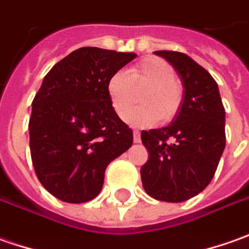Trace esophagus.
<instances>
[{
  "label": "esophagus",
  "instance_id": "34e87169",
  "mask_svg": "<svg viewBox=\"0 0 249 249\" xmlns=\"http://www.w3.org/2000/svg\"><path fill=\"white\" fill-rule=\"evenodd\" d=\"M133 142H135V143H139V142H141V132H139L138 129L133 131Z\"/></svg>",
  "mask_w": 249,
  "mask_h": 249
}]
</instances>
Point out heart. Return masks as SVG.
<instances>
[{
	"instance_id": "b5f03b06",
	"label": "heart",
	"mask_w": 249,
	"mask_h": 249,
	"mask_svg": "<svg viewBox=\"0 0 249 249\" xmlns=\"http://www.w3.org/2000/svg\"><path fill=\"white\" fill-rule=\"evenodd\" d=\"M142 88L145 89L141 95L143 105L130 109L137 96L136 89ZM107 89L117 114L121 116L129 108L124 120L136 126H151L159 120L171 121L183 98L175 69L160 57H146L129 71H117L108 80Z\"/></svg>"
}]
</instances>
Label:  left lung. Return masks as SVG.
<instances>
[{"label": "left lung", "mask_w": 249, "mask_h": 249, "mask_svg": "<svg viewBox=\"0 0 249 249\" xmlns=\"http://www.w3.org/2000/svg\"><path fill=\"white\" fill-rule=\"evenodd\" d=\"M154 53L174 66L184 90L171 124L142 131L149 151L142 183L159 201L182 202L201 193L215 175L226 146L225 107L216 81L192 57L175 51Z\"/></svg>", "instance_id": "1"}]
</instances>
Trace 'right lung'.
I'll list each match as a JSON object with an SVG mask.
<instances>
[{
	"instance_id": "right-lung-1",
	"label": "right lung",
	"mask_w": 249,
	"mask_h": 249,
	"mask_svg": "<svg viewBox=\"0 0 249 249\" xmlns=\"http://www.w3.org/2000/svg\"><path fill=\"white\" fill-rule=\"evenodd\" d=\"M136 57L84 47L57 62L44 77L29 121L31 161L41 184L65 202L93 200L107 165L133 142L117 116L108 80Z\"/></svg>"
}]
</instances>
